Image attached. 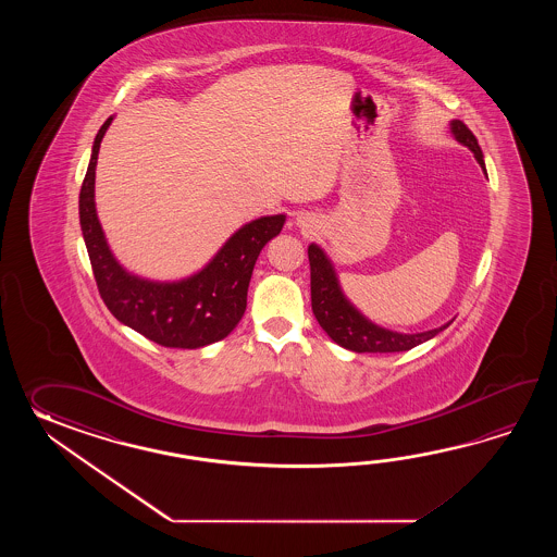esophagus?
Returning a JSON list of instances; mask_svg holds the SVG:
<instances>
[{
    "mask_svg": "<svg viewBox=\"0 0 557 557\" xmlns=\"http://www.w3.org/2000/svg\"><path fill=\"white\" fill-rule=\"evenodd\" d=\"M296 225L302 226V228L312 226V216L308 213L296 214Z\"/></svg>",
    "mask_w": 557,
    "mask_h": 557,
    "instance_id": "34e87169",
    "label": "esophagus"
}]
</instances>
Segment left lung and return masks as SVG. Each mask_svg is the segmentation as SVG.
I'll use <instances>...</instances> for the list:
<instances>
[{
    "label": "left lung",
    "mask_w": 557,
    "mask_h": 557,
    "mask_svg": "<svg viewBox=\"0 0 557 557\" xmlns=\"http://www.w3.org/2000/svg\"><path fill=\"white\" fill-rule=\"evenodd\" d=\"M450 133L454 139L472 151L475 161L482 166L485 177V163L482 149L472 131L462 121L451 119ZM308 261H310V296H312V312L319 320L322 331L331 336L334 343L352 352H404L418 344L426 343L436 334L448 329L454 319L440 329L424 332H396L384 329L376 322L364 317L358 308L344 295L338 281L336 269L331 257L317 243L308 245Z\"/></svg>",
    "instance_id": "obj_1"
}]
</instances>
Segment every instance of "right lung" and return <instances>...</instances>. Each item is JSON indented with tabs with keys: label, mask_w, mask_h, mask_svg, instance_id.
<instances>
[{
	"label": "right lung",
	"mask_w": 557,
	"mask_h": 557,
	"mask_svg": "<svg viewBox=\"0 0 557 557\" xmlns=\"http://www.w3.org/2000/svg\"><path fill=\"white\" fill-rule=\"evenodd\" d=\"M113 115L95 135L79 193V223L99 295L111 314L166 348H202L237 329L262 247L283 231L286 214H267L237 228L201 271L178 281L131 273L113 255L95 209V166Z\"/></svg>",
	"instance_id": "add662e5"
}]
</instances>
